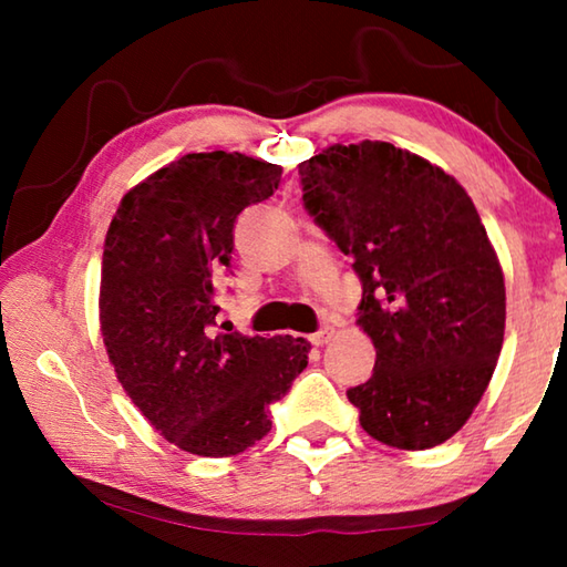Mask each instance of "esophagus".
<instances>
[{
    "instance_id": "obj_1",
    "label": "esophagus",
    "mask_w": 567,
    "mask_h": 567,
    "mask_svg": "<svg viewBox=\"0 0 567 567\" xmlns=\"http://www.w3.org/2000/svg\"><path fill=\"white\" fill-rule=\"evenodd\" d=\"M330 340H332V330H330V328H322V330H318V332H312V334H310V342L315 344V348H320V344L330 342Z\"/></svg>"
}]
</instances>
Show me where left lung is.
I'll return each mask as SVG.
<instances>
[{"label": "left lung", "instance_id": "obj_1", "mask_svg": "<svg viewBox=\"0 0 567 567\" xmlns=\"http://www.w3.org/2000/svg\"><path fill=\"white\" fill-rule=\"evenodd\" d=\"M305 207L362 282L372 378L348 390L370 437L427 450L485 395L503 350L505 277L473 199L443 167L390 142L300 162Z\"/></svg>", "mask_w": 567, "mask_h": 567}]
</instances>
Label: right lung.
Here are the masks:
<instances>
[{
    "label": "right lung",
    "mask_w": 567,
    "mask_h": 567,
    "mask_svg": "<svg viewBox=\"0 0 567 567\" xmlns=\"http://www.w3.org/2000/svg\"><path fill=\"white\" fill-rule=\"evenodd\" d=\"M282 167L243 152H195L134 185L102 252L100 332L114 375L179 450L233 457L270 433V402L307 368L292 334L215 332L213 277L233 260V227L272 197Z\"/></svg>",
    "instance_id": "right-lung-1"
}]
</instances>
